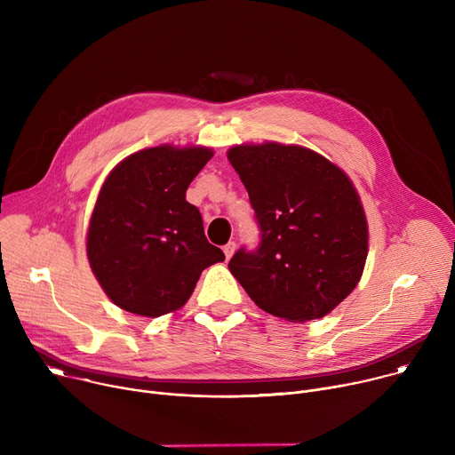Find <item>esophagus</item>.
Returning a JSON list of instances; mask_svg holds the SVG:
<instances>
[{
    "label": "esophagus",
    "mask_w": 455,
    "mask_h": 455,
    "mask_svg": "<svg viewBox=\"0 0 455 455\" xmlns=\"http://www.w3.org/2000/svg\"><path fill=\"white\" fill-rule=\"evenodd\" d=\"M235 246H237V244H235L234 241H228V243L223 246V251H225V257H227V259H230V257L234 255V251H235Z\"/></svg>",
    "instance_id": "34e87169"
}]
</instances>
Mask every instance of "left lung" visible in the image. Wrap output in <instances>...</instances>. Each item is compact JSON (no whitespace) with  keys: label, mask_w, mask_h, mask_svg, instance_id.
I'll list each match as a JSON object with an SVG mask.
<instances>
[{"label":"left lung","mask_w":455,"mask_h":455,"mask_svg":"<svg viewBox=\"0 0 455 455\" xmlns=\"http://www.w3.org/2000/svg\"><path fill=\"white\" fill-rule=\"evenodd\" d=\"M228 160L248 190L259 244L228 270L267 313L291 322L328 315L358 284L367 221L351 180L299 146H235Z\"/></svg>","instance_id":"1"}]
</instances>
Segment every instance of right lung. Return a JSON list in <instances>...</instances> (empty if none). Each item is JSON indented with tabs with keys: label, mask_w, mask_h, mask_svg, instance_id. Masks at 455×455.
Instances as JSON below:
<instances>
[{
	"label": "right lung",
	"mask_w": 455,
	"mask_h": 455,
	"mask_svg": "<svg viewBox=\"0 0 455 455\" xmlns=\"http://www.w3.org/2000/svg\"><path fill=\"white\" fill-rule=\"evenodd\" d=\"M211 158L207 148L160 146L127 156L106 178L86 250L97 281L118 307L142 316L174 311L205 268L225 261L205 237L200 211L185 200Z\"/></svg>",
	"instance_id": "right-lung-1"
}]
</instances>
